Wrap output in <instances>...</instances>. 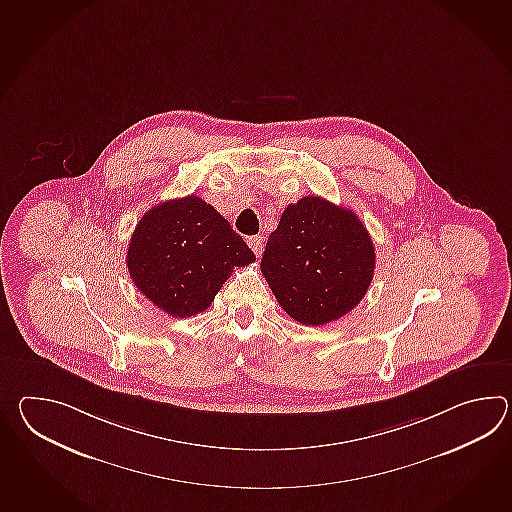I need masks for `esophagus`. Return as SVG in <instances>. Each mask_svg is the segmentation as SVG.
Instances as JSON below:
<instances>
[{"instance_id": "1", "label": "esophagus", "mask_w": 512, "mask_h": 512, "mask_svg": "<svg viewBox=\"0 0 512 512\" xmlns=\"http://www.w3.org/2000/svg\"><path fill=\"white\" fill-rule=\"evenodd\" d=\"M248 244H250L253 253H255L257 257H261L262 251H264V239H262V237H250Z\"/></svg>"}]
</instances>
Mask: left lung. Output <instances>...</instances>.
<instances>
[{"instance_id": "1", "label": "left lung", "mask_w": 512, "mask_h": 512, "mask_svg": "<svg viewBox=\"0 0 512 512\" xmlns=\"http://www.w3.org/2000/svg\"><path fill=\"white\" fill-rule=\"evenodd\" d=\"M261 272L290 318L319 327L364 299L375 273V246L351 209L305 196L284 209L270 233Z\"/></svg>"}]
</instances>
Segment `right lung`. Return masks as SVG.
Returning <instances> with one entry per match:
<instances>
[{"label": "right lung", "mask_w": 512, "mask_h": 512, "mask_svg": "<svg viewBox=\"0 0 512 512\" xmlns=\"http://www.w3.org/2000/svg\"><path fill=\"white\" fill-rule=\"evenodd\" d=\"M253 261L228 220L194 194L148 209L126 253L137 290L174 318L204 312L233 268Z\"/></svg>", "instance_id": "1"}]
</instances>
